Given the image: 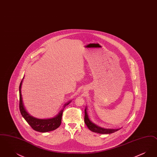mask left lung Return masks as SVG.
Masks as SVG:
<instances>
[{
	"mask_svg": "<svg viewBox=\"0 0 157 157\" xmlns=\"http://www.w3.org/2000/svg\"><path fill=\"white\" fill-rule=\"evenodd\" d=\"M84 122L90 131H91L94 132H96L98 134H109L113 133L120 129H107V128H104L98 126L97 125L93 123L90 120V118L88 117V115L86 112V108H85V109Z\"/></svg>",
	"mask_w": 157,
	"mask_h": 157,
	"instance_id": "8db88e82",
	"label": "left lung"
}]
</instances>
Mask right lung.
I'll return each mask as SVG.
<instances>
[{
    "instance_id": "add662e5",
    "label": "right lung",
    "mask_w": 157,
    "mask_h": 157,
    "mask_svg": "<svg viewBox=\"0 0 157 157\" xmlns=\"http://www.w3.org/2000/svg\"><path fill=\"white\" fill-rule=\"evenodd\" d=\"M23 79L24 76L19 85V109L22 116L30 127L35 131H36L37 132H47L57 129L60 125L63 109L67 105L71 103V101H69L67 103L64 104L62 109L53 118L48 119H39L35 118L32 116L26 111L23 102L22 96L21 94V87Z\"/></svg>"
}]
</instances>
